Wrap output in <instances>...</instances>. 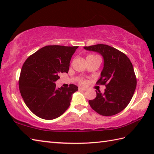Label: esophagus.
Returning <instances> with one entry per match:
<instances>
[{
	"mask_svg": "<svg viewBox=\"0 0 154 154\" xmlns=\"http://www.w3.org/2000/svg\"><path fill=\"white\" fill-rule=\"evenodd\" d=\"M79 90H82V91H86L87 88H86V87H79Z\"/></svg>",
	"mask_w": 154,
	"mask_h": 154,
	"instance_id": "obj_1",
	"label": "esophagus"
}]
</instances>
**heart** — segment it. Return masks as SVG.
Listing matches in <instances>:
<instances>
[{
  "label": "heart",
  "instance_id": "b5f03b06",
  "mask_svg": "<svg viewBox=\"0 0 154 154\" xmlns=\"http://www.w3.org/2000/svg\"><path fill=\"white\" fill-rule=\"evenodd\" d=\"M87 57H97V56L93 55H88ZM79 82H80L81 84H85V81H84V80H80Z\"/></svg>",
  "mask_w": 154,
  "mask_h": 154
}]
</instances>
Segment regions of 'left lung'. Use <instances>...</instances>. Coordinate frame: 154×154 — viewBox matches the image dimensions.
<instances>
[{"instance_id":"left-lung-1","label":"left lung","mask_w":154,"mask_h":154,"mask_svg":"<svg viewBox=\"0 0 154 154\" xmlns=\"http://www.w3.org/2000/svg\"><path fill=\"white\" fill-rule=\"evenodd\" d=\"M83 48L101 54L104 60L101 77L97 83L105 85L106 89L103 94L100 91H96V97L89 101L90 106L103 116L121 112L130 102L137 85L130 60L125 54L107 45L98 44Z\"/></svg>"}]
</instances>
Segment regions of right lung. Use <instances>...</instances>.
I'll list each match as a JSON object with an SVG mask.
<instances>
[{
  "instance_id": "add662e5",
  "label": "right lung",
  "mask_w": 154,
  "mask_h": 154,
  "mask_svg": "<svg viewBox=\"0 0 154 154\" xmlns=\"http://www.w3.org/2000/svg\"><path fill=\"white\" fill-rule=\"evenodd\" d=\"M77 46L48 45L26 59L19 81L21 96L26 106L40 118L54 119L68 109L77 86L57 88L61 73H68Z\"/></svg>"
}]
</instances>
